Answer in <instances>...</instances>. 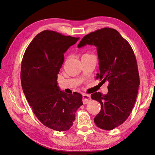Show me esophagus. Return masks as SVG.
Listing matches in <instances>:
<instances>
[{
	"instance_id": "1",
	"label": "esophagus",
	"mask_w": 155,
	"mask_h": 155,
	"mask_svg": "<svg viewBox=\"0 0 155 155\" xmlns=\"http://www.w3.org/2000/svg\"><path fill=\"white\" fill-rule=\"evenodd\" d=\"M91 100V98L90 95L87 94H83V103L84 104L89 103Z\"/></svg>"
}]
</instances>
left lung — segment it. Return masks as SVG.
I'll list each match as a JSON object with an SVG mask.
<instances>
[{
	"label": "left lung",
	"mask_w": 155,
	"mask_h": 155,
	"mask_svg": "<svg viewBox=\"0 0 155 155\" xmlns=\"http://www.w3.org/2000/svg\"><path fill=\"white\" fill-rule=\"evenodd\" d=\"M87 45L97 47L100 70L97 78L108 82L107 94H91L92 99L101 105L94 123L101 129L113 130L127 119L135 103L140 84L137 59L130 44L114 28L91 32L82 38L78 47Z\"/></svg>",
	"instance_id": "1"
}]
</instances>
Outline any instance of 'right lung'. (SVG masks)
<instances>
[{"instance_id": "add662e5", "label": "right lung", "mask_w": 155, "mask_h": 155, "mask_svg": "<svg viewBox=\"0 0 155 155\" xmlns=\"http://www.w3.org/2000/svg\"><path fill=\"white\" fill-rule=\"evenodd\" d=\"M78 39L43 31L29 44L22 58L21 81L26 98L38 119L54 130L71 128L76 111L83 105L80 93L61 91L57 81L64 53Z\"/></svg>"}]
</instances>
